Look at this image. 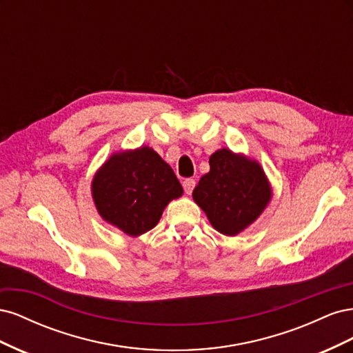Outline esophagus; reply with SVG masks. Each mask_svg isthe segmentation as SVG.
Here are the masks:
<instances>
[{
  "instance_id": "esophagus-1",
  "label": "esophagus",
  "mask_w": 353,
  "mask_h": 353,
  "mask_svg": "<svg viewBox=\"0 0 353 353\" xmlns=\"http://www.w3.org/2000/svg\"><path fill=\"white\" fill-rule=\"evenodd\" d=\"M183 187H184V191L187 194H191L196 187V181L193 178H187L183 181Z\"/></svg>"
}]
</instances>
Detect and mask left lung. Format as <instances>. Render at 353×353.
Segmentation results:
<instances>
[{"label":"left lung","instance_id":"1","mask_svg":"<svg viewBox=\"0 0 353 353\" xmlns=\"http://www.w3.org/2000/svg\"><path fill=\"white\" fill-rule=\"evenodd\" d=\"M209 165L210 170L200 178L193 199L206 212L213 228L237 236L270 201V184L258 163L227 148L213 153Z\"/></svg>","mask_w":353,"mask_h":353}]
</instances>
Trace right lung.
I'll return each mask as SVG.
<instances>
[{
  "label": "right lung",
  "mask_w": 353,
  "mask_h": 353,
  "mask_svg": "<svg viewBox=\"0 0 353 353\" xmlns=\"http://www.w3.org/2000/svg\"><path fill=\"white\" fill-rule=\"evenodd\" d=\"M181 194L172 168L150 147L113 154L92 181L100 215L132 237L156 227L168 203Z\"/></svg>",
  "instance_id": "add662e5"
}]
</instances>
